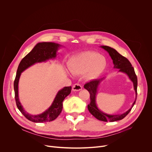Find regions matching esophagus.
Segmentation results:
<instances>
[{
    "mask_svg": "<svg viewBox=\"0 0 152 152\" xmlns=\"http://www.w3.org/2000/svg\"><path fill=\"white\" fill-rule=\"evenodd\" d=\"M82 89V86L80 84H78V83L75 84L72 87V90L73 91H79L81 90Z\"/></svg>",
    "mask_w": 152,
    "mask_h": 152,
    "instance_id": "obj_1",
    "label": "esophagus"
}]
</instances>
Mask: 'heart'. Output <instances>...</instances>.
<instances>
[{
    "label": "heart",
    "mask_w": 152,
    "mask_h": 152,
    "mask_svg": "<svg viewBox=\"0 0 152 152\" xmlns=\"http://www.w3.org/2000/svg\"><path fill=\"white\" fill-rule=\"evenodd\" d=\"M107 66L106 58L99 53L86 51L73 56L69 61L68 68L73 75H84L86 79H97Z\"/></svg>",
    "instance_id": "1"
}]
</instances>
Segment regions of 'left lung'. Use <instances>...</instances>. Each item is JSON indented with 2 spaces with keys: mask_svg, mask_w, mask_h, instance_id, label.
<instances>
[{
  "mask_svg": "<svg viewBox=\"0 0 152 152\" xmlns=\"http://www.w3.org/2000/svg\"><path fill=\"white\" fill-rule=\"evenodd\" d=\"M100 47L105 50L109 53L110 56L113 59L114 69H118V72L126 74L129 79L132 82L134 85V89L135 92V100L132 103V106L127 111L120 114H109L100 111L97 107L96 103V96L97 94L99 86L101 82L104 80L105 77L93 80L90 82L86 83L84 85V88L87 90L90 94L91 102L88 105V110L90 113L99 120L106 122H114L124 118L129 113V112L131 111L132 107L134 106L137 97V77L135 73L134 69L132 66V64L126 58L120 55L116 50L111 47L106 46H101Z\"/></svg>",
  "mask_w": 152,
  "mask_h": 152,
  "instance_id": "1",
  "label": "left lung"
}]
</instances>
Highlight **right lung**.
<instances>
[{
	"mask_svg": "<svg viewBox=\"0 0 152 152\" xmlns=\"http://www.w3.org/2000/svg\"><path fill=\"white\" fill-rule=\"evenodd\" d=\"M62 46L52 42H38L32 50L26 55L18 65L14 82L15 99L19 111L27 119L35 123H46L56 119L62 110V102L72 90V86H65L57 93L52 104L45 112L38 115L29 114L21 105L18 96V82L21 73L35 64L46 62L56 58L58 50Z\"/></svg>",
	"mask_w": 152,
	"mask_h": 152,
	"instance_id": "obj_1",
	"label": "right lung"
}]
</instances>
